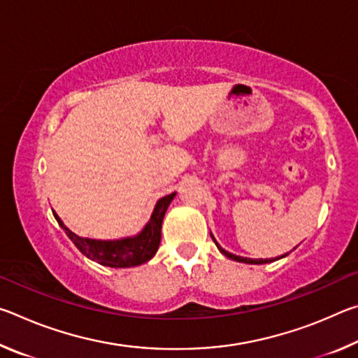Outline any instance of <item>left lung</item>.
<instances>
[{
    "mask_svg": "<svg viewBox=\"0 0 358 358\" xmlns=\"http://www.w3.org/2000/svg\"><path fill=\"white\" fill-rule=\"evenodd\" d=\"M211 235V234H210ZM211 238H213V241L216 243V246H217V250H220L224 256L226 257H229V259H232V260H237V262H243V264H254V265H260V264H268V262H273V260H278V259H281V257H284V256H281V257H276V259H250V257H241V256H235V254H232V252H227L226 250H222V248L217 245V241L215 240V237L213 235H211Z\"/></svg>",
    "mask_w": 358,
    "mask_h": 358,
    "instance_id": "obj_1",
    "label": "left lung"
}]
</instances>
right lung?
Masks as SVG:
<instances>
[{
    "mask_svg": "<svg viewBox=\"0 0 358 358\" xmlns=\"http://www.w3.org/2000/svg\"><path fill=\"white\" fill-rule=\"evenodd\" d=\"M175 194L164 196L156 202V207L151 213L147 226L142 229L141 234L136 237H126L120 240H93L78 237L72 230L64 226V222L59 220V216L53 211V216L58 221L59 226L71 238L72 243L77 246L83 256L94 260L104 266H112V268H128V266H137L155 256L157 248L161 243V227L162 220L169 208V205L173 201Z\"/></svg>",
    "mask_w": 358,
    "mask_h": 358,
    "instance_id": "1",
    "label": "right lung"
}]
</instances>
